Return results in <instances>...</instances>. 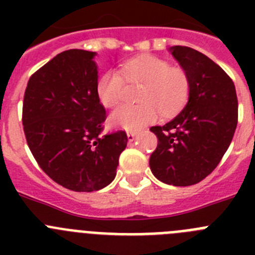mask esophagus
<instances>
[{
	"label": "esophagus",
	"instance_id": "1",
	"mask_svg": "<svg viewBox=\"0 0 255 255\" xmlns=\"http://www.w3.org/2000/svg\"><path fill=\"white\" fill-rule=\"evenodd\" d=\"M135 135H136V131H128V139H129V141L134 140Z\"/></svg>",
	"mask_w": 255,
	"mask_h": 255
}]
</instances>
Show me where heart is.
<instances>
[{
	"mask_svg": "<svg viewBox=\"0 0 255 255\" xmlns=\"http://www.w3.org/2000/svg\"><path fill=\"white\" fill-rule=\"evenodd\" d=\"M125 80L143 83L139 92L140 105H126L112 114L111 123L124 129L136 130L154 121L159 112L171 117L181 111L190 96V79L180 66L154 56L132 58L117 70H108L98 79L97 96L105 107L114 108L125 98Z\"/></svg>",
	"mask_w": 255,
	"mask_h": 255,
	"instance_id": "1",
	"label": "heart"
}]
</instances>
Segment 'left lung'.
<instances>
[{
  "mask_svg": "<svg viewBox=\"0 0 255 255\" xmlns=\"http://www.w3.org/2000/svg\"><path fill=\"white\" fill-rule=\"evenodd\" d=\"M171 53L188 73V105L163 126H152L158 144L149 166L159 181L175 186L194 185L217 167L238 125L235 85L206 55L185 46Z\"/></svg>",
  "mask_w": 255,
  "mask_h": 255,
  "instance_id": "8db88e82",
  "label": "left lung"
}]
</instances>
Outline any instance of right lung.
<instances>
[{
    "mask_svg": "<svg viewBox=\"0 0 255 255\" xmlns=\"http://www.w3.org/2000/svg\"><path fill=\"white\" fill-rule=\"evenodd\" d=\"M94 56L58 53L30 76L22 102L24 134L39 167L58 185L87 193L111 184L128 144L124 130L102 135L107 116Z\"/></svg>",
    "mask_w": 255,
    "mask_h": 255,
    "instance_id": "1",
    "label": "right lung"
}]
</instances>
